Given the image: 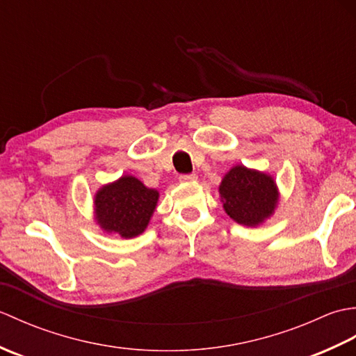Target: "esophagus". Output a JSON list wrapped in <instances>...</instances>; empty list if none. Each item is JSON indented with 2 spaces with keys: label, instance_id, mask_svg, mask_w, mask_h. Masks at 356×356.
Returning a JSON list of instances; mask_svg holds the SVG:
<instances>
[{
  "label": "esophagus",
  "instance_id": "1",
  "mask_svg": "<svg viewBox=\"0 0 356 356\" xmlns=\"http://www.w3.org/2000/svg\"><path fill=\"white\" fill-rule=\"evenodd\" d=\"M179 180L182 184L194 182V180H197V176H195V174H182V176H179Z\"/></svg>",
  "mask_w": 356,
  "mask_h": 356
}]
</instances>
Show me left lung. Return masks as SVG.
<instances>
[{"label": "left lung", "mask_w": 356, "mask_h": 356, "mask_svg": "<svg viewBox=\"0 0 356 356\" xmlns=\"http://www.w3.org/2000/svg\"><path fill=\"white\" fill-rule=\"evenodd\" d=\"M218 194L225 213L243 226H260L274 216L280 191L270 174L236 165L225 174Z\"/></svg>", "instance_id": "obj_1"}]
</instances>
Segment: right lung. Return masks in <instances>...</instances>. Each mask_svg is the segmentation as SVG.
Wrapping results in <instances>:
<instances>
[{
    "instance_id": "obj_1",
    "label": "right lung",
    "mask_w": 356,
    "mask_h": 356,
    "mask_svg": "<svg viewBox=\"0 0 356 356\" xmlns=\"http://www.w3.org/2000/svg\"><path fill=\"white\" fill-rule=\"evenodd\" d=\"M159 202V191L130 174L102 185L93 199L95 222L107 234L138 237L147 229Z\"/></svg>"
}]
</instances>
